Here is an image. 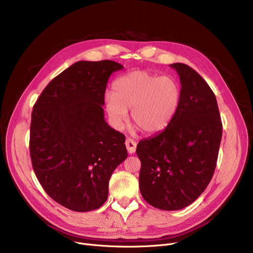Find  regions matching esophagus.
Wrapping results in <instances>:
<instances>
[{
  "mask_svg": "<svg viewBox=\"0 0 253 253\" xmlns=\"http://www.w3.org/2000/svg\"><path fill=\"white\" fill-rule=\"evenodd\" d=\"M125 145L129 154H133L136 151V142L133 139L127 138L125 141Z\"/></svg>",
  "mask_w": 253,
  "mask_h": 253,
  "instance_id": "1",
  "label": "esophagus"
}]
</instances>
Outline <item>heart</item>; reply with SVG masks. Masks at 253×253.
I'll use <instances>...</instances> for the list:
<instances>
[{"label":"heart","instance_id":"heart-1","mask_svg":"<svg viewBox=\"0 0 253 253\" xmlns=\"http://www.w3.org/2000/svg\"><path fill=\"white\" fill-rule=\"evenodd\" d=\"M113 94L104 98L105 109L116 128H122L131 109V121L142 133L164 130L175 117L181 99V88L171 76L133 71L116 79Z\"/></svg>","mask_w":253,"mask_h":253}]
</instances>
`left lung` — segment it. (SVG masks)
<instances>
[{
    "mask_svg": "<svg viewBox=\"0 0 253 253\" xmlns=\"http://www.w3.org/2000/svg\"><path fill=\"white\" fill-rule=\"evenodd\" d=\"M179 76L181 99L171 123L138 142L139 190L150 205L179 210L191 205L213 176L222 125L213 91L184 63L170 64Z\"/></svg>",
    "mask_w": 253,
    "mask_h": 253,
    "instance_id": "obj_1",
    "label": "left lung"
}]
</instances>
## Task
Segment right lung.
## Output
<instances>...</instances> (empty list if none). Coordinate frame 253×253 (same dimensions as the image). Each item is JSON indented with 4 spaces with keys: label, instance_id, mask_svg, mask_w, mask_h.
<instances>
[{
    "label": "right lung",
    "instance_id": "add662e5",
    "mask_svg": "<svg viewBox=\"0 0 253 253\" xmlns=\"http://www.w3.org/2000/svg\"><path fill=\"white\" fill-rule=\"evenodd\" d=\"M112 60L78 61L46 86L34 105L30 153L38 180L53 200L77 212L108 199L114 170L127 158L125 136L104 120Z\"/></svg>",
    "mask_w": 253,
    "mask_h": 253
}]
</instances>
